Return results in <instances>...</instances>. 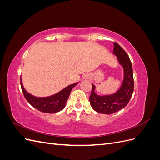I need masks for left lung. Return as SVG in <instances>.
<instances>
[{
  "label": "left lung",
  "mask_w": 160,
  "mask_h": 160,
  "mask_svg": "<svg viewBox=\"0 0 160 160\" xmlns=\"http://www.w3.org/2000/svg\"><path fill=\"white\" fill-rule=\"evenodd\" d=\"M113 54L118 57L119 63L124 69V79L118 92L111 95L99 96L94 92L95 86L92 84L89 101L91 107L97 112L103 114H112L126 106L132 98L134 89V81L132 62L129 57L121 46L114 42Z\"/></svg>",
  "instance_id": "obj_1"
}]
</instances>
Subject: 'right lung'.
Instances as JSON below:
<instances>
[{"label":"right lung","instance_id":"right-lung-1","mask_svg":"<svg viewBox=\"0 0 160 160\" xmlns=\"http://www.w3.org/2000/svg\"><path fill=\"white\" fill-rule=\"evenodd\" d=\"M77 83L70 85L61 91L59 93L47 98H36L29 94L24 89L21 79V86L24 96L27 101L33 108L43 113H54L60 111L65 107L72 89Z\"/></svg>","mask_w":160,"mask_h":160}]
</instances>
